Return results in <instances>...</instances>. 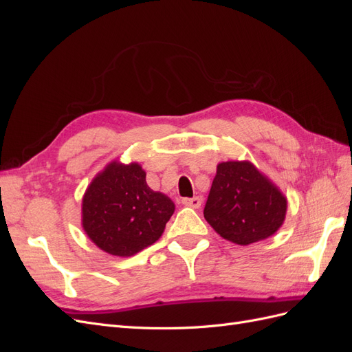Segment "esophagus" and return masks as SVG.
I'll return each instance as SVG.
<instances>
[{
    "label": "esophagus",
    "mask_w": 352,
    "mask_h": 352,
    "mask_svg": "<svg viewBox=\"0 0 352 352\" xmlns=\"http://www.w3.org/2000/svg\"><path fill=\"white\" fill-rule=\"evenodd\" d=\"M201 198L199 197H192V198H184L182 204L186 207H192V208H199L201 207Z\"/></svg>",
    "instance_id": "esophagus-1"
}]
</instances>
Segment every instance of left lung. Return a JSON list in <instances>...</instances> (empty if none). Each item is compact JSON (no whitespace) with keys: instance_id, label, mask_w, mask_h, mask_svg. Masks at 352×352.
I'll return each mask as SVG.
<instances>
[{"instance_id":"left-lung-1","label":"left lung","mask_w":352,"mask_h":352,"mask_svg":"<svg viewBox=\"0 0 352 352\" xmlns=\"http://www.w3.org/2000/svg\"><path fill=\"white\" fill-rule=\"evenodd\" d=\"M287 199L248 160L217 164L204 217L219 235L238 245L273 236L286 217Z\"/></svg>"}]
</instances>
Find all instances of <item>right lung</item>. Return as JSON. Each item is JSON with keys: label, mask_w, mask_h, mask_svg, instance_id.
<instances>
[{"label": "right lung", "mask_w": 352, "mask_h": 352, "mask_svg": "<svg viewBox=\"0 0 352 352\" xmlns=\"http://www.w3.org/2000/svg\"><path fill=\"white\" fill-rule=\"evenodd\" d=\"M140 163H109L82 198V228L100 250L131 257L163 235L175 202L146 185Z\"/></svg>", "instance_id": "obj_1"}]
</instances>
